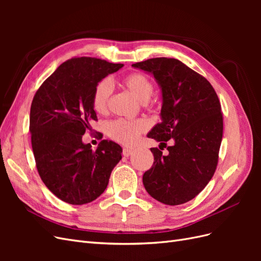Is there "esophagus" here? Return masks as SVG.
<instances>
[{
    "instance_id": "esophagus-1",
    "label": "esophagus",
    "mask_w": 261,
    "mask_h": 261,
    "mask_svg": "<svg viewBox=\"0 0 261 261\" xmlns=\"http://www.w3.org/2000/svg\"><path fill=\"white\" fill-rule=\"evenodd\" d=\"M133 152H134V150H132V149H128V148L123 149V155L124 156H129L130 154H133Z\"/></svg>"
}]
</instances>
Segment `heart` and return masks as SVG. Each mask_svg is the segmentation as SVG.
Returning a JSON list of instances; mask_svg holds the SVG:
<instances>
[{"label": "heart", "instance_id": "heart-1", "mask_svg": "<svg viewBox=\"0 0 261 261\" xmlns=\"http://www.w3.org/2000/svg\"><path fill=\"white\" fill-rule=\"evenodd\" d=\"M124 85L136 99L141 103H147L153 94L154 87L149 78L140 73H133L125 77ZM113 90L112 83L108 78L102 80L93 91L92 106L94 111L99 114H105L108 111L109 100ZM147 128V123L143 120L137 121H125L117 120L110 123L108 130L110 136L113 139L120 141L125 145H130L135 143L139 134Z\"/></svg>", "mask_w": 261, "mask_h": 261}]
</instances>
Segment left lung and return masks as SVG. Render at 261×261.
Masks as SVG:
<instances>
[{
  "mask_svg": "<svg viewBox=\"0 0 261 261\" xmlns=\"http://www.w3.org/2000/svg\"><path fill=\"white\" fill-rule=\"evenodd\" d=\"M132 66L151 74L161 90V123L147 137L164 146L173 143L167 155L150 149L154 161L143 176L144 186L164 204L185 203L215 174L223 134L219 98L206 78L176 59L155 58Z\"/></svg>",
  "mask_w": 261,
  "mask_h": 261,
  "instance_id": "1",
  "label": "left lung"
}]
</instances>
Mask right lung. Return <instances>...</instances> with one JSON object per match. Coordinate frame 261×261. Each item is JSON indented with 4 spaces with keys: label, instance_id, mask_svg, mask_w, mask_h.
Here are the masks:
<instances>
[{
    "label": "right lung",
    "instance_id": "obj_1",
    "mask_svg": "<svg viewBox=\"0 0 261 261\" xmlns=\"http://www.w3.org/2000/svg\"><path fill=\"white\" fill-rule=\"evenodd\" d=\"M123 66L96 58L70 59L35 94L29 127L37 169L49 191L67 203L97 199L122 159V147L114 141L103 139L92 150L83 135L97 121L94 88Z\"/></svg>",
    "mask_w": 261,
    "mask_h": 261
}]
</instances>
